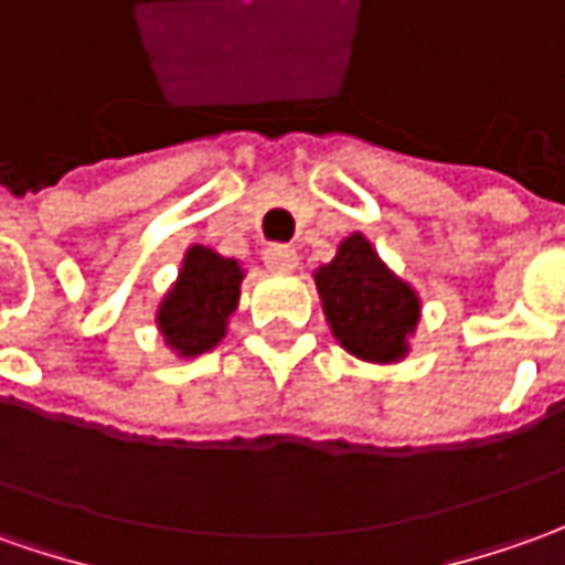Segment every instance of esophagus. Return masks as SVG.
<instances>
[{
  "label": "esophagus",
  "mask_w": 565,
  "mask_h": 565,
  "mask_svg": "<svg viewBox=\"0 0 565 565\" xmlns=\"http://www.w3.org/2000/svg\"><path fill=\"white\" fill-rule=\"evenodd\" d=\"M263 259H266V266L271 268V271H297L299 266L297 250L287 247V244H271V247H266Z\"/></svg>",
  "instance_id": "1"
}]
</instances>
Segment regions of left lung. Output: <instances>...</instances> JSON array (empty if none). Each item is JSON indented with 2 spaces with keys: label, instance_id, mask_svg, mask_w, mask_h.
<instances>
[{
  "label": "left lung",
  "instance_id": "1",
  "mask_svg": "<svg viewBox=\"0 0 565 565\" xmlns=\"http://www.w3.org/2000/svg\"><path fill=\"white\" fill-rule=\"evenodd\" d=\"M312 278L333 340L349 355L371 364L408 359L424 302L412 284L380 259L362 232L343 237L337 256L315 268Z\"/></svg>",
  "mask_w": 565,
  "mask_h": 565
}]
</instances>
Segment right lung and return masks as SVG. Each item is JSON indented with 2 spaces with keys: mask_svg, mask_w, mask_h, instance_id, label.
Instances as JSON below:
<instances>
[{
  "mask_svg": "<svg viewBox=\"0 0 565 565\" xmlns=\"http://www.w3.org/2000/svg\"><path fill=\"white\" fill-rule=\"evenodd\" d=\"M244 266L213 247L191 244L170 290L157 302V331L175 359H198L225 340L241 302Z\"/></svg>",
  "mask_w": 565,
  "mask_h": 565,
  "instance_id": "right-lung-1",
  "label": "right lung"
}]
</instances>
